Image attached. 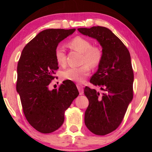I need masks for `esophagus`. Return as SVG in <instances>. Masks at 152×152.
Instances as JSON below:
<instances>
[{"instance_id": "1", "label": "esophagus", "mask_w": 152, "mask_h": 152, "mask_svg": "<svg viewBox=\"0 0 152 152\" xmlns=\"http://www.w3.org/2000/svg\"><path fill=\"white\" fill-rule=\"evenodd\" d=\"M76 86H77V88H78V89L79 92H80V95L83 94V93H84L83 86H82V84H76Z\"/></svg>"}]
</instances>
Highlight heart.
Instances as JSON below:
<instances>
[{
    "instance_id": "b5f03b06",
    "label": "heart",
    "mask_w": 152,
    "mask_h": 152,
    "mask_svg": "<svg viewBox=\"0 0 152 152\" xmlns=\"http://www.w3.org/2000/svg\"><path fill=\"white\" fill-rule=\"evenodd\" d=\"M70 48L82 53V64L78 68H70L61 73L64 80L76 82H82L90 74V67L95 68L101 63L102 58V49L99 46L92 45L91 41L77 36L68 43ZM56 60L60 66L66 64V53L61 46L59 45L55 50Z\"/></svg>"
}]
</instances>
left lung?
Masks as SVG:
<instances>
[{
  "label": "left lung",
  "mask_w": 152,
  "mask_h": 152,
  "mask_svg": "<svg viewBox=\"0 0 152 152\" xmlns=\"http://www.w3.org/2000/svg\"><path fill=\"white\" fill-rule=\"evenodd\" d=\"M82 35L96 39L102 47V58L91 83L103 92L86 86L89 105L84 123L92 133L104 135L119 127L133 99L134 76L129 51L111 31L104 27L79 28Z\"/></svg>",
  "instance_id": "8db88e82"
}]
</instances>
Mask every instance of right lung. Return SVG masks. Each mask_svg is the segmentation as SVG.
Masks as SVG:
<instances>
[{
	"instance_id": "obj_1",
	"label": "right lung",
	"mask_w": 152,
	"mask_h": 152,
	"mask_svg": "<svg viewBox=\"0 0 152 152\" xmlns=\"http://www.w3.org/2000/svg\"><path fill=\"white\" fill-rule=\"evenodd\" d=\"M75 31H42L25 46L18 62L17 92L27 121L41 133L58 129L64 121V112L79 94L72 81L65 80L59 88L49 89L59 68L56 48Z\"/></svg>"
}]
</instances>
